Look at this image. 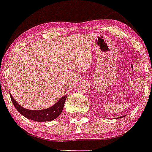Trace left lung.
Returning a JSON list of instances; mask_svg holds the SVG:
<instances>
[{
  "label": "left lung",
  "mask_w": 152,
  "mask_h": 152,
  "mask_svg": "<svg viewBox=\"0 0 152 152\" xmlns=\"http://www.w3.org/2000/svg\"><path fill=\"white\" fill-rule=\"evenodd\" d=\"M123 117H125V115H123V116H122V117H119V118H123Z\"/></svg>",
  "instance_id": "left-lung-1"
}]
</instances>
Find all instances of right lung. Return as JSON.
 <instances>
[{
  "label": "right lung",
  "mask_w": 152,
  "mask_h": 152,
  "mask_svg": "<svg viewBox=\"0 0 152 152\" xmlns=\"http://www.w3.org/2000/svg\"><path fill=\"white\" fill-rule=\"evenodd\" d=\"M10 96L15 107L22 115L36 122H48L56 119L61 114L62 110L64 109V103L66 99V96H64L53 106L48 108L42 109V110H29L19 105L15 101L12 94H10Z\"/></svg>",
  "instance_id": "right-lung-1"
}]
</instances>
